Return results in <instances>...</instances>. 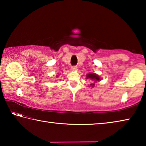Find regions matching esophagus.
I'll return each mask as SVG.
<instances>
[{
  "label": "esophagus",
  "instance_id": "34e87169",
  "mask_svg": "<svg viewBox=\"0 0 146 146\" xmlns=\"http://www.w3.org/2000/svg\"><path fill=\"white\" fill-rule=\"evenodd\" d=\"M71 70H72L73 71H75V70H77V66H72V67H71Z\"/></svg>",
  "mask_w": 146,
  "mask_h": 146
}]
</instances>
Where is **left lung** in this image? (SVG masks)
Instances as JSON below:
<instances>
[{
  "instance_id": "1",
  "label": "left lung",
  "mask_w": 146,
  "mask_h": 146,
  "mask_svg": "<svg viewBox=\"0 0 146 146\" xmlns=\"http://www.w3.org/2000/svg\"><path fill=\"white\" fill-rule=\"evenodd\" d=\"M86 77H87V78H90V79H91V80H93L94 81H98V80H100V78L99 76H98V75H96V74H95V73L88 74V75H86ZM91 86H92V87H93V86H95V84H91Z\"/></svg>"
}]
</instances>
